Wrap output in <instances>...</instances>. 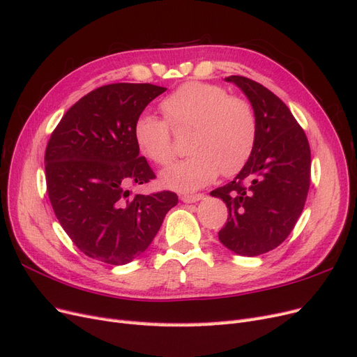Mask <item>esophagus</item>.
<instances>
[{
	"instance_id": "34e87169",
	"label": "esophagus",
	"mask_w": 357,
	"mask_h": 357,
	"mask_svg": "<svg viewBox=\"0 0 357 357\" xmlns=\"http://www.w3.org/2000/svg\"><path fill=\"white\" fill-rule=\"evenodd\" d=\"M204 198L202 193H197V195H183L180 199L185 202V204H193V202H198Z\"/></svg>"
}]
</instances>
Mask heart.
Listing matches in <instances>:
<instances>
[{
	"mask_svg": "<svg viewBox=\"0 0 357 357\" xmlns=\"http://www.w3.org/2000/svg\"><path fill=\"white\" fill-rule=\"evenodd\" d=\"M162 110L172 128L193 129L188 143L190 155L162 171L160 183L165 188L201 189L220 172L228 177L240 172L250 159L257 131L255 110L222 86L188 82L162 101ZM167 123L152 112H143L134 123L137 146L158 165L172 159Z\"/></svg>",
	"mask_w": 357,
	"mask_h": 357,
	"instance_id": "heart-1",
	"label": "heart"
}]
</instances>
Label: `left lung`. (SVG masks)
<instances>
[{
	"label": "left lung",
	"instance_id": "8db88e82",
	"mask_svg": "<svg viewBox=\"0 0 357 357\" xmlns=\"http://www.w3.org/2000/svg\"><path fill=\"white\" fill-rule=\"evenodd\" d=\"M225 80L238 86L250 101L257 131L244 168L210 195L220 198L229 211L220 243L252 257L282 244L296 225L310 189L311 153L305 132L277 95L241 75Z\"/></svg>",
	"mask_w": 357,
	"mask_h": 357
}]
</instances>
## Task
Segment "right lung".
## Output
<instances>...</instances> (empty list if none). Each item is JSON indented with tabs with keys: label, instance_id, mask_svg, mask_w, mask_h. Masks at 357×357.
<instances>
[{
	"label": "right lung",
	"instance_id": "right-lung-1",
	"mask_svg": "<svg viewBox=\"0 0 357 357\" xmlns=\"http://www.w3.org/2000/svg\"><path fill=\"white\" fill-rule=\"evenodd\" d=\"M165 91L150 83L101 86L63 114L49 139L45 164L53 211L73 243L96 261L132 262L178 202L174 192L128 190L156 177L139 156L134 123Z\"/></svg>",
	"mask_w": 357,
	"mask_h": 357
}]
</instances>
